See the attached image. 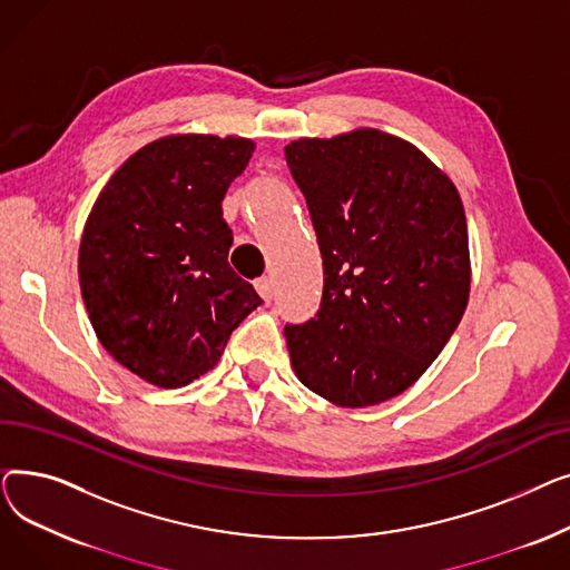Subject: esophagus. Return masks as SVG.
I'll list each match as a JSON object with an SVG mask.
<instances>
[{"label":"esophagus","instance_id":"esophagus-1","mask_svg":"<svg viewBox=\"0 0 570 570\" xmlns=\"http://www.w3.org/2000/svg\"><path fill=\"white\" fill-rule=\"evenodd\" d=\"M256 291H258V295L263 297V301H273V295H275V279H273V277H261V279L256 282Z\"/></svg>","mask_w":570,"mask_h":570}]
</instances>
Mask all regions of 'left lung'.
I'll return each instance as SVG.
<instances>
[{
    "label": "left lung",
    "instance_id": "left-lung-1",
    "mask_svg": "<svg viewBox=\"0 0 570 570\" xmlns=\"http://www.w3.org/2000/svg\"><path fill=\"white\" fill-rule=\"evenodd\" d=\"M323 258L314 318L286 325L291 365L327 402L363 409L404 393L455 333L471 288L455 185L379 129L286 145Z\"/></svg>",
    "mask_w": 570,
    "mask_h": 570
}]
</instances>
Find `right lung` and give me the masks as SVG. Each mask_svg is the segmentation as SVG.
I'll use <instances>...</instances> for the list:
<instances>
[{
    "mask_svg": "<svg viewBox=\"0 0 570 570\" xmlns=\"http://www.w3.org/2000/svg\"><path fill=\"white\" fill-rule=\"evenodd\" d=\"M254 142L183 134L140 147L87 217L78 277L104 348L159 387L213 370L235 327L263 301L228 265L222 200Z\"/></svg>",
    "mask_w": 570,
    "mask_h": 570,
    "instance_id": "right-lung-1",
    "label": "right lung"
}]
</instances>
